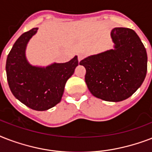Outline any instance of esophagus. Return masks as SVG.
<instances>
[{
	"instance_id": "1",
	"label": "esophagus",
	"mask_w": 152,
	"mask_h": 152,
	"mask_svg": "<svg viewBox=\"0 0 152 152\" xmlns=\"http://www.w3.org/2000/svg\"><path fill=\"white\" fill-rule=\"evenodd\" d=\"M83 54H78V61H79V62L81 60L83 59Z\"/></svg>"
}]
</instances>
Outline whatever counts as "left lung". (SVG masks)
<instances>
[{"label":"left lung","mask_w":152,"mask_h":152,"mask_svg":"<svg viewBox=\"0 0 152 152\" xmlns=\"http://www.w3.org/2000/svg\"><path fill=\"white\" fill-rule=\"evenodd\" d=\"M110 36L113 49L91 55L80 64L85 67V82L95 97L121 102L129 98L144 82L148 56L133 30L115 27Z\"/></svg>","instance_id":"1"}]
</instances>
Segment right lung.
<instances>
[{
  "label": "right lung",
  "instance_id": "1",
  "mask_svg": "<svg viewBox=\"0 0 152 152\" xmlns=\"http://www.w3.org/2000/svg\"><path fill=\"white\" fill-rule=\"evenodd\" d=\"M38 29L25 32L14 43L6 61V74L11 91L19 101L32 110L44 111L61 102L65 83L78 65V58L75 56L68 62L46 67L30 64L26 48Z\"/></svg>",
  "mask_w": 152,
  "mask_h": 152
}]
</instances>
